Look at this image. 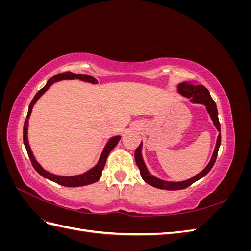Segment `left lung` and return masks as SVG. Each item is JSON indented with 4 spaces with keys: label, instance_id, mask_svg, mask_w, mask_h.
<instances>
[{
    "label": "left lung",
    "instance_id": "8db88e82",
    "mask_svg": "<svg viewBox=\"0 0 251 251\" xmlns=\"http://www.w3.org/2000/svg\"><path fill=\"white\" fill-rule=\"evenodd\" d=\"M178 92L181 95H183L187 98H191L192 102L201 103L206 107V110L209 114L212 123H214V126H216V128L219 132V135H218L217 143H216V147L214 150V154H212L210 161L206 165V168H205L198 175H196L195 177H193L191 179H187L185 181H181V182L165 181V180H161V179L153 176V175L149 172L146 163H144V161H143L142 154H141L142 142L140 143V146L135 151V161H136V163H137V166L139 168L142 179L146 181L148 184H150L151 186L160 188V189H166V191H179V189L186 188L188 186H191L194 182L198 181L199 179L203 178L204 176H206L216 162V159L218 156V151L220 148V144H221V126H220L219 118H218V110H217V105H216L214 100H212L210 94H209V91L202 85H194V83H189V82L184 81V82H181L178 85Z\"/></svg>",
    "mask_w": 251,
    "mask_h": 251
}]
</instances>
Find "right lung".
Masks as SVG:
<instances>
[{
	"label": "right lung",
	"instance_id": "right-lung-1",
	"mask_svg": "<svg viewBox=\"0 0 251 251\" xmlns=\"http://www.w3.org/2000/svg\"><path fill=\"white\" fill-rule=\"evenodd\" d=\"M65 79H80L82 81H87V82H91V83H97V80L90 76V75L87 74H75L72 72H65V73H59L54 75V76L51 77L47 83L46 86L44 88H42L39 92L35 94V96L33 97L32 101L30 102L29 105V109H28V114H27V118L25 120V124H24V130H23V140H24V144H25V148L27 150V153L28 156L30 158V160H31V163L33 165L34 170L39 173L41 176H43L44 178H47L53 182H55L57 184H60L63 186H67V187H78V186H83V185H89V184H92L95 183L96 181L100 180V176H101V173L102 170L104 168V164L105 161H107V158L108 155L110 154V151L116 147V144L118 143V141L120 140V136H114L112 137L107 144H105V147L102 151V153L100 155V160H98L97 164L92 168L91 170H89L88 172L80 174V175H76V176H58V175H54V174H51L49 172H47L46 170H44L42 168V165L36 161V159L34 158L33 154H32V151L30 149L29 146V142H28V119L31 115V111L34 103L39 100V98L46 92V91L53 85V83L59 81V80H65Z\"/></svg>",
	"mask_w": 251,
	"mask_h": 251
}]
</instances>
